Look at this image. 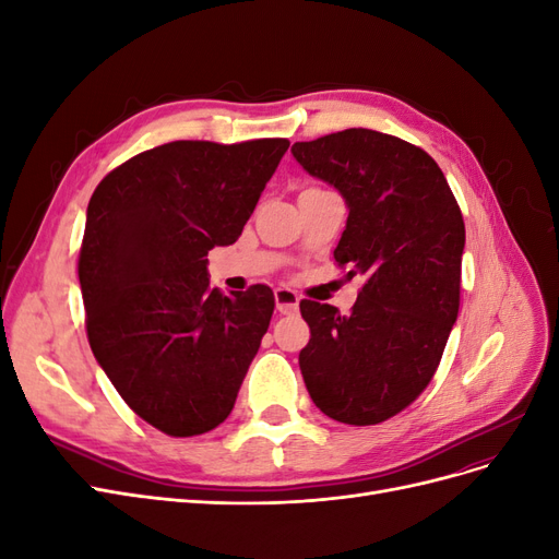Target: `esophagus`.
Wrapping results in <instances>:
<instances>
[{"label":"esophagus","mask_w":559,"mask_h":559,"mask_svg":"<svg viewBox=\"0 0 559 559\" xmlns=\"http://www.w3.org/2000/svg\"><path fill=\"white\" fill-rule=\"evenodd\" d=\"M298 302H300V298H298L296 292L284 289V286H282V289H275V308H277L280 314L296 312L298 310Z\"/></svg>","instance_id":"obj_1"}]
</instances>
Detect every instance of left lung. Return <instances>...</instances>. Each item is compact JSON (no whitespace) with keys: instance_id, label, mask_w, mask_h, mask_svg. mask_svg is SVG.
I'll list each match as a JSON object with an SVG mask.
<instances>
[{"instance_id":"1","label":"left lung","mask_w":559,"mask_h":559,"mask_svg":"<svg viewBox=\"0 0 559 559\" xmlns=\"http://www.w3.org/2000/svg\"><path fill=\"white\" fill-rule=\"evenodd\" d=\"M294 158L349 210L333 257L364 289L349 314L302 300V380L343 425L394 417L425 392L460 312L464 218L436 160L392 134L349 128L296 142Z\"/></svg>"}]
</instances>
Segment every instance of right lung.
<instances>
[{
  "mask_svg": "<svg viewBox=\"0 0 559 559\" xmlns=\"http://www.w3.org/2000/svg\"><path fill=\"white\" fill-rule=\"evenodd\" d=\"M286 140L170 142L95 189L79 253L88 343L116 392L167 436L230 415L275 310L273 292L210 289L207 253L233 245Z\"/></svg>",
  "mask_w": 559,
  "mask_h": 559,
  "instance_id": "1",
  "label": "right lung"
}]
</instances>
